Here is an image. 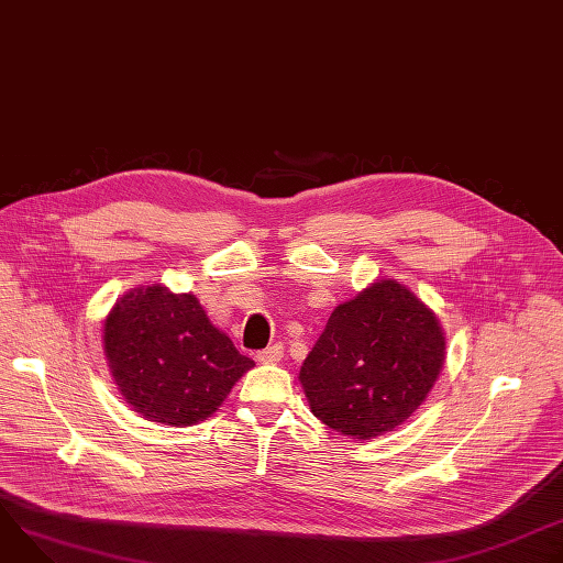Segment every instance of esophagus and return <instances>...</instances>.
<instances>
[{
	"label": "esophagus",
	"mask_w": 563,
	"mask_h": 563,
	"mask_svg": "<svg viewBox=\"0 0 563 563\" xmlns=\"http://www.w3.org/2000/svg\"><path fill=\"white\" fill-rule=\"evenodd\" d=\"M256 358H258V363H265V365H274V363H278L280 358H283V345H272V347H267V350H263V352H258L256 354Z\"/></svg>",
	"instance_id": "obj_1"
}]
</instances>
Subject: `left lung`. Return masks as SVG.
Segmentation results:
<instances>
[{
  "label": "left lung",
  "mask_w": 563,
  "mask_h": 563,
  "mask_svg": "<svg viewBox=\"0 0 563 563\" xmlns=\"http://www.w3.org/2000/svg\"><path fill=\"white\" fill-rule=\"evenodd\" d=\"M443 361L434 311L387 278L332 311L298 378L316 419L365 441L419 410Z\"/></svg>",
  "instance_id": "1"
}]
</instances>
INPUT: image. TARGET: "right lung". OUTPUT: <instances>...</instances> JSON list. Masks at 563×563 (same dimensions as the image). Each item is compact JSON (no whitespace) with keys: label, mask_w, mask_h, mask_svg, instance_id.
Wrapping results in <instances>:
<instances>
[{"label":"right lung","mask_w":563,"mask_h":563,"mask_svg":"<svg viewBox=\"0 0 563 563\" xmlns=\"http://www.w3.org/2000/svg\"><path fill=\"white\" fill-rule=\"evenodd\" d=\"M104 354L126 404L174 428L211 417L254 361L211 325L194 294L163 285L124 294L104 320Z\"/></svg>","instance_id":"add662e5"}]
</instances>
